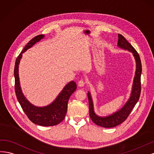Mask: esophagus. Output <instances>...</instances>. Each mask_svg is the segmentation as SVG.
<instances>
[{
    "label": "esophagus",
    "mask_w": 154,
    "mask_h": 154,
    "mask_svg": "<svg viewBox=\"0 0 154 154\" xmlns=\"http://www.w3.org/2000/svg\"><path fill=\"white\" fill-rule=\"evenodd\" d=\"M84 84H85V82H84L83 81H80L78 82V86L79 87H83L84 86Z\"/></svg>",
    "instance_id": "obj_1"
}]
</instances>
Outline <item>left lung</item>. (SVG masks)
<instances>
[{
    "label": "left lung",
    "mask_w": 154,
    "mask_h": 154,
    "mask_svg": "<svg viewBox=\"0 0 154 154\" xmlns=\"http://www.w3.org/2000/svg\"><path fill=\"white\" fill-rule=\"evenodd\" d=\"M118 47L131 52L136 61V72L134 77L132 90L129 98L128 99L125 105L120 109L108 116H100L97 115L95 112L93 101L90 91H88V93L90 116L91 120L96 125L104 128L116 127L125 121L137 102L141 93V75L142 72V66L140 56L134 47L127 41V39L120 34H118Z\"/></svg>",
    "instance_id": "obj_1"
}]
</instances>
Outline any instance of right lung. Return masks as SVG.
<instances>
[{
    "label": "right lung",
    "mask_w": 154,
    "mask_h": 154,
    "mask_svg": "<svg viewBox=\"0 0 154 154\" xmlns=\"http://www.w3.org/2000/svg\"><path fill=\"white\" fill-rule=\"evenodd\" d=\"M45 35L40 34L32 38L19 54L17 58L14 65V75L15 79L16 95L18 101L20 104L24 112L32 123L41 126H54L61 122L67 112L68 102L72 94L76 90L77 85L73 81L68 82L64 87L62 91L52 103L43 107H38L33 105L29 102L22 93L18 75L20 62L22 57V54L31 48L34 45L43 39Z\"/></svg>",
    "instance_id": "obj_1"
}]
</instances>
